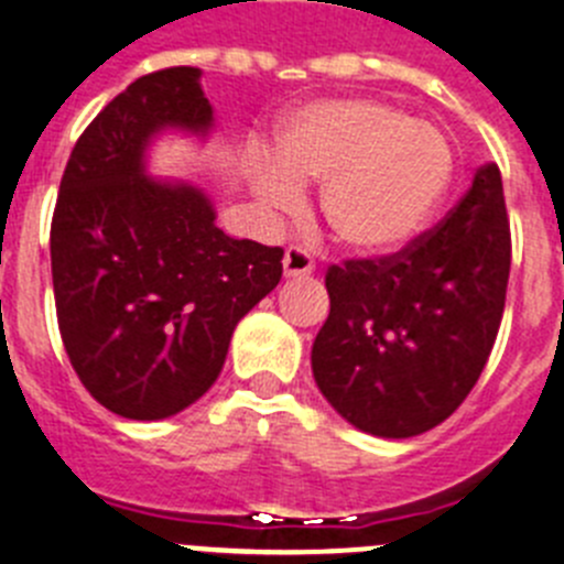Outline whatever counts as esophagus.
I'll return each instance as SVG.
<instances>
[{"mask_svg":"<svg viewBox=\"0 0 564 564\" xmlns=\"http://www.w3.org/2000/svg\"><path fill=\"white\" fill-rule=\"evenodd\" d=\"M282 268H285V276H307V273H313L316 262L302 246H291L282 259Z\"/></svg>","mask_w":564,"mask_h":564,"instance_id":"1","label":"esophagus"}]
</instances>
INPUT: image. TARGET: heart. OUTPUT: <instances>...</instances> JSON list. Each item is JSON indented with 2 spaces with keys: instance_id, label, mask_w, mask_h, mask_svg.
<instances>
[{
  "instance_id": "b5f03b06",
  "label": "heart",
  "mask_w": 564,
  "mask_h": 564,
  "mask_svg": "<svg viewBox=\"0 0 564 564\" xmlns=\"http://www.w3.org/2000/svg\"><path fill=\"white\" fill-rule=\"evenodd\" d=\"M276 163L253 174L259 197L276 212H296V183H325L322 217L356 253L410 246L455 174L441 127L378 98H327L299 109L279 132Z\"/></svg>"
}]
</instances>
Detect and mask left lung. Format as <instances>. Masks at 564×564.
Wrapping results in <instances>:
<instances>
[{
  "label": "left lung",
  "mask_w": 564,
  "mask_h": 564,
  "mask_svg": "<svg viewBox=\"0 0 564 564\" xmlns=\"http://www.w3.org/2000/svg\"><path fill=\"white\" fill-rule=\"evenodd\" d=\"M511 271L495 163L432 231L401 251L327 268L330 316L313 341V378L333 410L378 437H412L466 401L486 367Z\"/></svg>",
  "instance_id": "1"
}]
</instances>
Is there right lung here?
I'll return each mask as SVG.
<instances>
[{
    "label": "right lung",
    "instance_id": "1",
    "mask_svg": "<svg viewBox=\"0 0 564 564\" xmlns=\"http://www.w3.org/2000/svg\"><path fill=\"white\" fill-rule=\"evenodd\" d=\"M200 69L141 76L84 129L50 226L64 350L87 392L132 421L192 406L217 381L237 322L282 279V248L214 226L212 200L147 174L163 129L206 134Z\"/></svg>",
    "mask_w": 564,
    "mask_h": 564
}]
</instances>
